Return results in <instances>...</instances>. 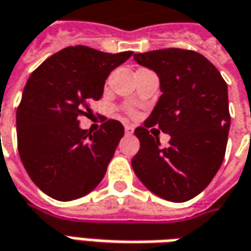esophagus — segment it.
<instances>
[{"mask_svg":"<svg viewBox=\"0 0 251 251\" xmlns=\"http://www.w3.org/2000/svg\"><path fill=\"white\" fill-rule=\"evenodd\" d=\"M134 127L132 125H125V133L126 134H133Z\"/></svg>","mask_w":251,"mask_h":251,"instance_id":"34e87169","label":"esophagus"}]
</instances>
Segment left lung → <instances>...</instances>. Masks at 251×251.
<instances>
[{
	"instance_id": "8db88e82",
	"label": "left lung",
	"mask_w": 251,
	"mask_h": 251,
	"mask_svg": "<svg viewBox=\"0 0 251 251\" xmlns=\"http://www.w3.org/2000/svg\"><path fill=\"white\" fill-rule=\"evenodd\" d=\"M133 58L158 75L162 94L144 126L134 130L140 150L132 167L154 195L183 203L210 185L224 161L230 126L228 86L196 51L165 48ZM152 126L171 136L168 148L148 132Z\"/></svg>"
}]
</instances>
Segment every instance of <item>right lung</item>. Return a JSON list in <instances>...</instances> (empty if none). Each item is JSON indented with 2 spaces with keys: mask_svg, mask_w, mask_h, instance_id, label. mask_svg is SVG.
<instances>
[{
  "mask_svg": "<svg viewBox=\"0 0 251 251\" xmlns=\"http://www.w3.org/2000/svg\"><path fill=\"white\" fill-rule=\"evenodd\" d=\"M132 54L66 47L30 75L16 111L18 150L31 180L50 197L76 200L102 180L125 129L108 119L91 133L80 129L79 118L93 114L90 104L102 97L109 74Z\"/></svg>",
  "mask_w": 251,
  "mask_h": 251,
  "instance_id": "1",
  "label": "right lung"
}]
</instances>
